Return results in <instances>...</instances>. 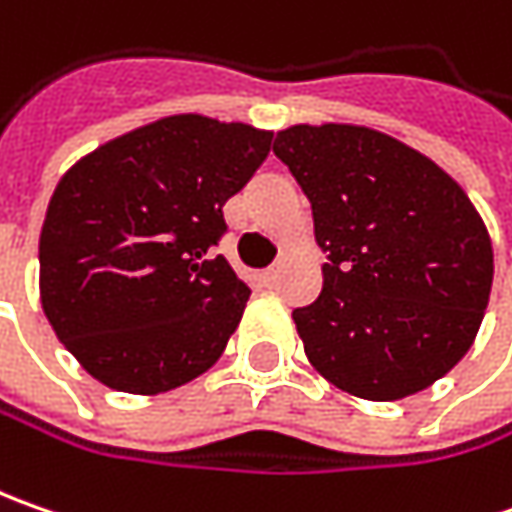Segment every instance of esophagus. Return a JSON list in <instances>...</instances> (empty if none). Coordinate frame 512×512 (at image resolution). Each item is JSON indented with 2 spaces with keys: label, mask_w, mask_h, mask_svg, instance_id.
<instances>
[{
  "label": "esophagus",
  "mask_w": 512,
  "mask_h": 512,
  "mask_svg": "<svg viewBox=\"0 0 512 512\" xmlns=\"http://www.w3.org/2000/svg\"><path fill=\"white\" fill-rule=\"evenodd\" d=\"M276 279H279V265L267 267V270H265V282H267V285H273Z\"/></svg>",
  "instance_id": "esophagus-1"
}]
</instances>
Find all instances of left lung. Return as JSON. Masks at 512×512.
Returning a JSON list of instances; mask_svg holds the SVG:
<instances>
[{
	"label": "left lung",
	"mask_w": 512,
	"mask_h": 512,
	"mask_svg": "<svg viewBox=\"0 0 512 512\" xmlns=\"http://www.w3.org/2000/svg\"><path fill=\"white\" fill-rule=\"evenodd\" d=\"M273 153L313 207L327 256L316 302L293 310L310 364L370 402L442 379L479 333L493 285L482 216L436 162L356 125H296Z\"/></svg>",
	"instance_id": "1"
}]
</instances>
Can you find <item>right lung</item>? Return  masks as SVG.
<instances>
[{"label":"right lung","mask_w":512,"mask_h":512,"mask_svg":"<svg viewBox=\"0 0 512 512\" xmlns=\"http://www.w3.org/2000/svg\"><path fill=\"white\" fill-rule=\"evenodd\" d=\"M273 133L168 116L79 159L39 236L42 307L93 379L153 396L196 379L236 330L247 285L213 247L222 205L253 179Z\"/></svg>","instance_id":"1"}]
</instances>
